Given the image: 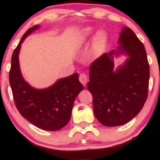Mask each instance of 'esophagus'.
I'll list each match as a JSON object with an SVG mask.
<instances>
[{"label":"esophagus","mask_w":160,"mask_h":160,"mask_svg":"<svg viewBox=\"0 0 160 160\" xmlns=\"http://www.w3.org/2000/svg\"><path fill=\"white\" fill-rule=\"evenodd\" d=\"M79 80H80V82H81L82 85L86 86L88 81L87 75L85 74H80V76H79Z\"/></svg>","instance_id":"obj_1"}]
</instances>
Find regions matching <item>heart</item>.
<instances>
[{
    "label": "heart",
    "instance_id": "heart-1",
    "mask_svg": "<svg viewBox=\"0 0 160 160\" xmlns=\"http://www.w3.org/2000/svg\"><path fill=\"white\" fill-rule=\"evenodd\" d=\"M93 29L92 28H86L84 30V35L89 36L93 34ZM106 42V34L103 31H100L96 34L95 37V44L97 49H102L105 45Z\"/></svg>",
    "mask_w": 160,
    "mask_h": 160
}]
</instances>
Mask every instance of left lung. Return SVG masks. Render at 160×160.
<instances>
[{"label": "left lung", "instance_id": "1", "mask_svg": "<svg viewBox=\"0 0 160 160\" xmlns=\"http://www.w3.org/2000/svg\"><path fill=\"white\" fill-rule=\"evenodd\" d=\"M117 50L104 53L89 67L88 90L92 95L93 111L105 126L126 124L136 116L148 98L150 79L144 46L129 28H122ZM128 58L113 71V55Z\"/></svg>", "mask_w": 160, "mask_h": 160}]
</instances>
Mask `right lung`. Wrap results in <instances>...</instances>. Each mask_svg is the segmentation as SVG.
<instances>
[{
    "instance_id": "1",
    "label": "right lung",
    "mask_w": 160,
    "mask_h": 160,
    "mask_svg": "<svg viewBox=\"0 0 160 160\" xmlns=\"http://www.w3.org/2000/svg\"><path fill=\"white\" fill-rule=\"evenodd\" d=\"M39 25L31 28L24 34L12 56L9 80L16 108L20 114L37 127L56 131L68 124L73 104L83 86L78 73L58 80L52 86L43 89L33 88L21 74L19 54L24 40Z\"/></svg>"
}]
</instances>
